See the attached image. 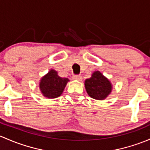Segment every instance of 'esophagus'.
Instances as JSON below:
<instances>
[{"instance_id":"34e87169","label":"esophagus","mask_w":150,"mask_h":150,"mask_svg":"<svg viewBox=\"0 0 150 150\" xmlns=\"http://www.w3.org/2000/svg\"><path fill=\"white\" fill-rule=\"evenodd\" d=\"M73 79L77 80V81H81L82 80V77L80 75H74L73 76Z\"/></svg>"}]
</instances>
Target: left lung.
<instances>
[{"mask_svg": "<svg viewBox=\"0 0 150 150\" xmlns=\"http://www.w3.org/2000/svg\"><path fill=\"white\" fill-rule=\"evenodd\" d=\"M84 85L89 96L95 100H105L112 91L110 81L98 71L94 72L90 78L85 80Z\"/></svg>", "mask_w": 150, "mask_h": 150, "instance_id": "obj_1", "label": "left lung"}]
</instances>
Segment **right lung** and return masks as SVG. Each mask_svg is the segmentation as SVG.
<instances>
[{
    "label": "right lung",
    "instance_id": "right-lung-1",
    "mask_svg": "<svg viewBox=\"0 0 150 150\" xmlns=\"http://www.w3.org/2000/svg\"><path fill=\"white\" fill-rule=\"evenodd\" d=\"M69 81V79L60 77L56 71L51 69L41 79L40 89L45 98H56L61 96Z\"/></svg>",
    "mask_w": 150,
    "mask_h": 150
}]
</instances>
